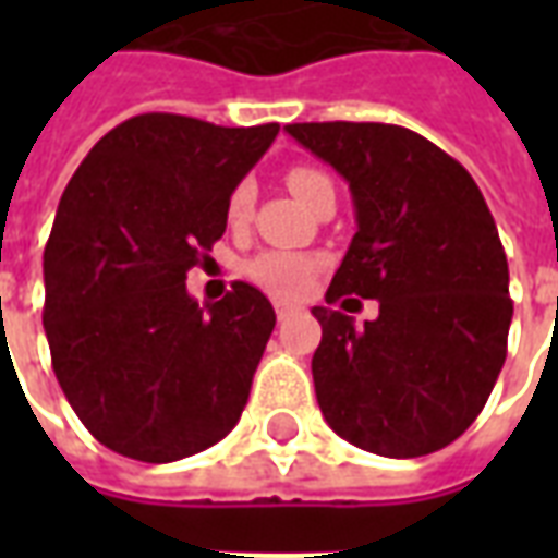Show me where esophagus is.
Masks as SVG:
<instances>
[{
	"label": "esophagus",
	"mask_w": 558,
	"mask_h": 558,
	"mask_svg": "<svg viewBox=\"0 0 558 558\" xmlns=\"http://www.w3.org/2000/svg\"><path fill=\"white\" fill-rule=\"evenodd\" d=\"M299 311H302L299 304L283 302V299H275V314H278V319H287V316L299 314Z\"/></svg>",
	"instance_id": "1"
}]
</instances>
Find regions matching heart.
I'll return each mask as SVG.
<instances>
[{
  "instance_id": "obj_1",
  "label": "heart",
  "mask_w": 558,
  "mask_h": 558,
  "mask_svg": "<svg viewBox=\"0 0 558 558\" xmlns=\"http://www.w3.org/2000/svg\"><path fill=\"white\" fill-rule=\"evenodd\" d=\"M287 184L290 191L304 206H314L323 194H331L335 184L326 172L316 170L311 163H295L287 170ZM256 187L251 179H242L227 196V220L230 223H244L251 218L254 208ZM316 275V259L307 254H295V251H263L247 263V278L256 280L263 290L278 292V295H302Z\"/></svg>"
}]
</instances>
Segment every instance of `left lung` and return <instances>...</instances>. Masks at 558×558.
Segmentation results:
<instances>
[{
    "instance_id": "1",
    "label": "left lung",
    "mask_w": 558,
    "mask_h": 558,
    "mask_svg": "<svg viewBox=\"0 0 558 558\" xmlns=\"http://www.w3.org/2000/svg\"><path fill=\"white\" fill-rule=\"evenodd\" d=\"M287 134L331 163L355 203L359 230L326 302H379L364 328L314 307L319 410L364 451L433 454L478 418L508 352L514 304L490 208L472 175L410 128L299 122Z\"/></svg>"
}]
</instances>
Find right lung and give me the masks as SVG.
I'll list each match as a JSON object with an SVG mask.
<instances>
[{"label":"right lung","instance_id":"1","mask_svg":"<svg viewBox=\"0 0 558 558\" xmlns=\"http://www.w3.org/2000/svg\"><path fill=\"white\" fill-rule=\"evenodd\" d=\"M278 131L143 113L71 175L44 247V331L71 410L116 454L172 463L242 418L275 307L244 280L199 304L184 280Z\"/></svg>","mask_w":558,"mask_h":558}]
</instances>
